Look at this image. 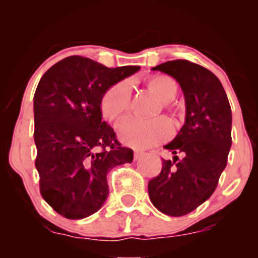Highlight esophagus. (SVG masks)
<instances>
[{
    "mask_svg": "<svg viewBox=\"0 0 258 258\" xmlns=\"http://www.w3.org/2000/svg\"><path fill=\"white\" fill-rule=\"evenodd\" d=\"M142 155H143V153L139 152V150H135V160H138L142 158Z\"/></svg>",
    "mask_w": 258,
    "mask_h": 258,
    "instance_id": "esophagus-1",
    "label": "esophagus"
}]
</instances>
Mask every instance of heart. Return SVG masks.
<instances>
[{"mask_svg":"<svg viewBox=\"0 0 258 258\" xmlns=\"http://www.w3.org/2000/svg\"><path fill=\"white\" fill-rule=\"evenodd\" d=\"M148 86L162 102L168 103L176 98L178 86L167 75H156L148 80ZM131 85L121 81L108 88L102 98L100 108L105 119L115 120L126 112L131 105ZM120 141L126 146L144 149L165 141L172 133V126L164 117L141 120L133 116L121 119L116 125Z\"/></svg>","mask_w":258,"mask_h":258,"instance_id":"obj_1","label":"heart"}]
</instances>
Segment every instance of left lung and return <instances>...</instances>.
Segmentation results:
<instances>
[{"mask_svg":"<svg viewBox=\"0 0 258 258\" xmlns=\"http://www.w3.org/2000/svg\"><path fill=\"white\" fill-rule=\"evenodd\" d=\"M152 70L176 79L184 94L185 122L164 147L173 160H162L159 176L148 184L153 205L179 217L205 203L218 184L232 146V110L221 81L206 68L177 59Z\"/></svg>","mask_w":258,"mask_h":258,"instance_id":"1","label":"left lung"}]
</instances>
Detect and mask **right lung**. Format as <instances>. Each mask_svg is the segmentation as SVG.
Returning <instances> with one entry per match:
<instances>
[{"label": "right lung", "mask_w": 258, "mask_h": 258, "mask_svg": "<svg viewBox=\"0 0 258 258\" xmlns=\"http://www.w3.org/2000/svg\"><path fill=\"white\" fill-rule=\"evenodd\" d=\"M139 67L106 68L72 55L49 68L34 96V139L40 191L46 203L69 220L97 212L109 194L106 174L131 164L133 150L121 147L102 121L100 103L108 88Z\"/></svg>", "instance_id": "1"}]
</instances>
